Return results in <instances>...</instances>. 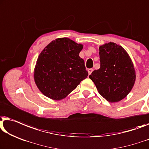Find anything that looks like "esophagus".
Wrapping results in <instances>:
<instances>
[{"label":"esophagus","instance_id":"obj_1","mask_svg":"<svg viewBox=\"0 0 149 149\" xmlns=\"http://www.w3.org/2000/svg\"><path fill=\"white\" fill-rule=\"evenodd\" d=\"M93 70V69H92V68H89V69H88L87 71H88V74H89V76L91 74Z\"/></svg>","mask_w":149,"mask_h":149}]
</instances>
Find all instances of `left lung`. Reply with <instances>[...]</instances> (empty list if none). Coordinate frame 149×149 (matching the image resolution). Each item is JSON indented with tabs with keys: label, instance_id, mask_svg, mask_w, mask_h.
<instances>
[{
	"label": "left lung",
	"instance_id": "1",
	"mask_svg": "<svg viewBox=\"0 0 149 149\" xmlns=\"http://www.w3.org/2000/svg\"><path fill=\"white\" fill-rule=\"evenodd\" d=\"M100 68L92 72L89 78L103 98L111 103L122 100L131 91L136 81V72L131 58L121 46L113 42L99 48Z\"/></svg>",
	"mask_w": 149,
	"mask_h": 149
}]
</instances>
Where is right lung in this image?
I'll return each instance as SVG.
<instances>
[{"label":"right lung","mask_w":149,"mask_h":149,"mask_svg":"<svg viewBox=\"0 0 149 149\" xmlns=\"http://www.w3.org/2000/svg\"><path fill=\"white\" fill-rule=\"evenodd\" d=\"M83 48L67 38L52 41L41 52L34 68L33 78L42 93L51 100L66 97L88 72L79 53Z\"/></svg>","instance_id":"1"}]
</instances>
